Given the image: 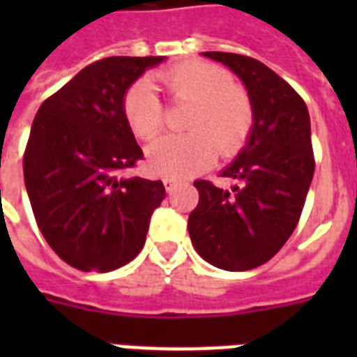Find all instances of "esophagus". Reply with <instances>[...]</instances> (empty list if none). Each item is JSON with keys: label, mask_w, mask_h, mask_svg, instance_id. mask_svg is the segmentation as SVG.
Listing matches in <instances>:
<instances>
[{"label": "esophagus", "mask_w": 357, "mask_h": 357, "mask_svg": "<svg viewBox=\"0 0 357 357\" xmlns=\"http://www.w3.org/2000/svg\"><path fill=\"white\" fill-rule=\"evenodd\" d=\"M162 183H165V189L170 192V190H172L174 187L178 185V181H176V179H172V178H165V179H162Z\"/></svg>", "instance_id": "obj_1"}]
</instances>
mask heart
Wrapping results in <instances>:
<instances>
[{"label":"heart","mask_w":357,"mask_h":357,"mask_svg":"<svg viewBox=\"0 0 357 357\" xmlns=\"http://www.w3.org/2000/svg\"><path fill=\"white\" fill-rule=\"evenodd\" d=\"M176 105L190 103L185 119L189 133L167 137L148 148L151 172L167 178H189L220 157H234L248 142L255 122L250 92L234 83L218 64L190 59L161 74ZM123 116L139 139L153 140L167 126V107L148 77H140L123 96Z\"/></svg>","instance_id":"obj_1"}]
</instances>
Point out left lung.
Returning <instances> with one entry per match:
<instances>
[{"mask_svg": "<svg viewBox=\"0 0 357 357\" xmlns=\"http://www.w3.org/2000/svg\"><path fill=\"white\" fill-rule=\"evenodd\" d=\"M234 70L248 89L255 122L246 148L224 170L231 190L195 181L200 200L189 215L196 252L224 271H250L282 250L293 235L310 190L315 155L310 113L298 92L259 61L207 52Z\"/></svg>", "mask_w": 357, "mask_h": 357, "instance_id": "8db88e82", "label": "left lung"}]
</instances>
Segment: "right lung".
Returning <instances> with one entry per match:
<instances>
[{
  "instance_id": "add662e5",
  "label": "right lung",
  "mask_w": 357,
  "mask_h": 357,
  "mask_svg": "<svg viewBox=\"0 0 357 357\" xmlns=\"http://www.w3.org/2000/svg\"><path fill=\"white\" fill-rule=\"evenodd\" d=\"M162 57H107L44 100L24 151V179L40 234L83 272L137 257L162 181L129 176L142 150L123 116V94Z\"/></svg>"
}]
</instances>
